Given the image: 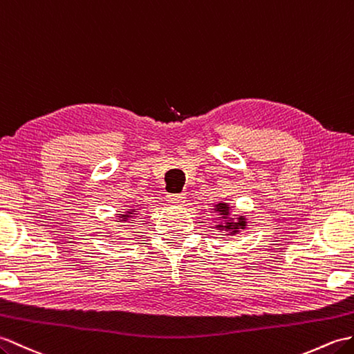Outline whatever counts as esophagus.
<instances>
[{
	"mask_svg": "<svg viewBox=\"0 0 354 354\" xmlns=\"http://www.w3.org/2000/svg\"><path fill=\"white\" fill-rule=\"evenodd\" d=\"M185 194H169L167 196V202L171 205H183L185 202Z\"/></svg>",
	"mask_w": 354,
	"mask_h": 354,
	"instance_id": "1",
	"label": "esophagus"
}]
</instances>
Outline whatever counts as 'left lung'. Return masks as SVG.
<instances>
[{"instance_id":"1","label":"left lung","mask_w":354,"mask_h":354,"mask_svg":"<svg viewBox=\"0 0 354 354\" xmlns=\"http://www.w3.org/2000/svg\"><path fill=\"white\" fill-rule=\"evenodd\" d=\"M232 208L234 207H231L227 202H217L214 208H212V211L217 212L218 216V223L216 225V229H218L220 232H225L223 235L226 236L238 235L243 229L248 227V218H245V216H231Z\"/></svg>"}]
</instances>
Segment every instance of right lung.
<instances>
[{
    "label": "right lung",
    "instance_id": "1",
    "mask_svg": "<svg viewBox=\"0 0 354 354\" xmlns=\"http://www.w3.org/2000/svg\"><path fill=\"white\" fill-rule=\"evenodd\" d=\"M137 214H138V208L128 207L127 211H123V214H118L116 216L118 217L116 221H120V223H127L129 218H134Z\"/></svg>",
    "mask_w": 354,
    "mask_h": 354
}]
</instances>
